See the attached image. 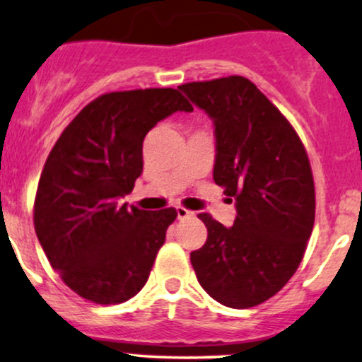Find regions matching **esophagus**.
<instances>
[{"instance_id": "1", "label": "esophagus", "mask_w": 362, "mask_h": 362, "mask_svg": "<svg viewBox=\"0 0 362 362\" xmlns=\"http://www.w3.org/2000/svg\"><path fill=\"white\" fill-rule=\"evenodd\" d=\"M177 216H178V220H185V218L194 216V211H190V209L184 208V206H177Z\"/></svg>"}]
</instances>
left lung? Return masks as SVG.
Masks as SVG:
<instances>
[{
  "label": "left lung",
  "instance_id": "obj_1",
  "mask_svg": "<svg viewBox=\"0 0 362 362\" xmlns=\"http://www.w3.org/2000/svg\"><path fill=\"white\" fill-rule=\"evenodd\" d=\"M214 122V182L237 199L230 228L209 213L197 218L208 239L190 252L197 281L233 309L264 303L303 261L315 226L311 163L292 123L242 75L178 86Z\"/></svg>",
  "mask_w": 362,
  "mask_h": 362
}]
</instances>
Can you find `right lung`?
<instances>
[{
    "mask_svg": "<svg viewBox=\"0 0 362 362\" xmlns=\"http://www.w3.org/2000/svg\"><path fill=\"white\" fill-rule=\"evenodd\" d=\"M178 89L115 90L78 111L45 163L34 199L35 235L66 287L94 304L129 300L148 281L177 209L127 208L142 173L146 134L175 111Z\"/></svg>",
    "mask_w": 362,
    "mask_h": 362,
    "instance_id": "right-lung-1",
    "label": "right lung"
}]
</instances>
